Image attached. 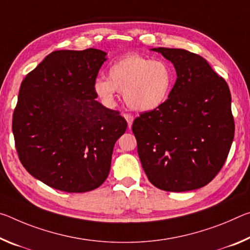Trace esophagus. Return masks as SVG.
Returning a JSON list of instances; mask_svg holds the SVG:
<instances>
[{
    "label": "esophagus",
    "mask_w": 250,
    "mask_h": 250,
    "mask_svg": "<svg viewBox=\"0 0 250 250\" xmlns=\"http://www.w3.org/2000/svg\"><path fill=\"white\" fill-rule=\"evenodd\" d=\"M124 117H125L126 122H127L128 127L130 128V127H132V124H133V121H134L133 115H132V114H124Z\"/></svg>",
    "instance_id": "esophagus-1"
}]
</instances>
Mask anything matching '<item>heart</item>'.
<instances>
[{
    "instance_id": "b5f03b06",
    "label": "heart",
    "mask_w": 250,
    "mask_h": 250,
    "mask_svg": "<svg viewBox=\"0 0 250 250\" xmlns=\"http://www.w3.org/2000/svg\"><path fill=\"white\" fill-rule=\"evenodd\" d=\"M174 81V68L167 61L128 54L110 65L108 79L97 77L93 86L105 103L113 104L121 92L130 108L149 112L166 103Z\"/></svg>"
}]
</instances>
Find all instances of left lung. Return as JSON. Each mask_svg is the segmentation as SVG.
Returning a JSON list of instances; mask_svg holds the SVG:
<instances>
[{"label":"left lung","instance_id":"1","mask_svg":"<svg viewBox=\"0 0 250 250\" xmlns=\"http://www.w3.org/2000/svg\"><path fill=\"white\" fill-rule=\"evenodd\" d=\"M177 80L166 103L133 122L143 169L155 187L188 191L206 186L224 166L235 133L231 96L205 59L158 47Z\"/></svg>","mask_w":250,"mask_h":250}]
</instances>
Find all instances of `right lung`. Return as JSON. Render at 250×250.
Returning <instances> with one entry per match:
<instances>
[{"label": "right lung", "instance_id": "1", "mask_svg": "<svg viewBox=\"0 0 250 250\" xmlns=\"http://www.w3.org/2000/svg\"><path fill=\"white\" fill-rule=\"evenodd\" d=\"M106 53L54 51L23 80L13 113L15 148L28 173L47 186L85 193L107 178L113 148L127 128L118 110L95 100Z\"/></svg>", "mask_w": 250, "mask_h": 250}]
</instances>
